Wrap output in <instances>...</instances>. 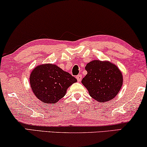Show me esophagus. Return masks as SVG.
Here are the masks:
<instances>
[{
  "label": "esophagus",
  "instance_id": "1",
  "mask_svg": "<svg viewBox=\"0 0 147 147\" xmlns=\"http://www.w3.org/2000/svg\"><path fill=\"white\" fill-rule=\"evenodd\" d=\"M76 79H77L78 82H80V81H81V80H82V75H81V74H78V75L76 76Z\"/></svg>",
  "mask_w": 147,
  "mask_h": 147
}]
</instances>
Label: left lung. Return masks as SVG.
<instances>
[{
  "label": "left lung",
  "instance_id": "8db88e82",
  "mask_svg": "<svg viewBox=\"0 0 147 147\" xmlns=\"http://www.w3.org/2000/svg\"><path fill=\"white\" fill-rule=\"evenodd\" d=\"M87 74L81 82L90 96L99 102L112 100L123 85V76L117 65L110 61L94 60L86 64Z\"/></svg>",
  "mask_w": 147,
  "mask_h": 147
}]
</instances>
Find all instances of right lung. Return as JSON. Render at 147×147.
<instances>
[{
  "label": "right lung",
  "instance_id": "add662e5",
  "mask_svg": "<svg viewBox=\"0 0 147 147\" xmlns=\"http://www.w3.org/2000/svg\"><path fill=\"white\" fill-rule=\"evenodd\" d=\"M77 81L67 72L55 64H41L34 68L30 75L33 93L45 104H55L67 93L71 84Z\"/></svg>",
  "mask_w": 147,
  "mask_h": 147
}]
</instances>
